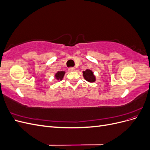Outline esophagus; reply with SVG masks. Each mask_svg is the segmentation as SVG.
Returning <instances> with one entry per match:
<instances>
[{"label": "esophagus", "mask_w": 150, "mask_h": 150, "mask_svg": "<svg viewBox=\"0 0 150 150\" xmlns=\"http://www.w3.org/2000/svg\"><path fill=\"white\" fill-rule=\"evenodd\" d=\"M68 71L69 72H73L75 71V68L74 67H69V69H68Z\"/></svg>", "instance_id": "obj_1"}]
</instances>
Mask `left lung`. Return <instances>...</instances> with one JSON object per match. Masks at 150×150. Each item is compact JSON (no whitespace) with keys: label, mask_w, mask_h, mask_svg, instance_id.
<instances>
[{"label":"left lung","mask_w":150,"mask_h":150,"mask_svg":"<svg viewBox=\"0 0 150 150\" xmlns=\"http://www.w3.org/2000/svg\"><path fill=\"white\" fill-rule=\"evenodd\" d=\"M84 78L89 83H94L96 81V77L94 75L93 72L90 69H86L83 71Z\"/></svg>","instance_id":"8db88e82"}]
</instances>
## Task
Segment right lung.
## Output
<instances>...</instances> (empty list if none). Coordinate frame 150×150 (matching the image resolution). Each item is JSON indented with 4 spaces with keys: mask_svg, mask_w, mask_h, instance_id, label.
<instances>
[{
    "mask_svg": "<svg viewBox=\"0 0 150 150\" xmlns=\"http://www.w3.org/2000/svg\"><path fill=\"white\" fill-rule=\"evenodd\" d=\"M64 74H65V71H58L55 74V78L57 80L61 81L63 79V78H64Z\"/></svg>",
    "mask_w": 150,
    "mask_h": 150,
    "instance_id": "right-lung-1",
    "label": "right lung"
}]
</instances>
